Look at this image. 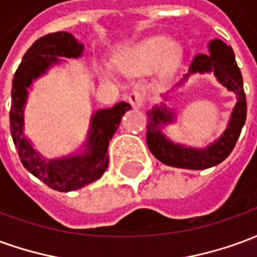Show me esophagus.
<instances>
[{"instance_id": "1", "label": "esophagus", "mask_w": 257, "mask_h": 257, "mask_svg": "<svg viewBox=\"0 0 257 257\" xmlns=\"http://www.w3.org/2000/svg\"><path fill=\"white\" fill-rule=\"evenodd\" d=\"M128 100L135 108H140V107L143 106V103H145V96H143L140 89H132L129 92Z\"/></svg>"}]
</instances>
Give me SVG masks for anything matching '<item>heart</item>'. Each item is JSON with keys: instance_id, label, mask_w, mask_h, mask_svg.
<instances>
[{"instance_id": "heart-1", "label": "heart", "mask_w": 257, "mask_h": 257, "mask_svg": "<svg viewBox=\"0 0 257 257\" xmlns=\"http://www.w3.org/2000/svg\"><path fill=\"white\" fill-rule=\"evenodd\" d=\"M182 56V49L169 37H151L131 51L125 66L138 71H149L161 63L162 71L169 73Z\"/></svg>"}]
</instances>
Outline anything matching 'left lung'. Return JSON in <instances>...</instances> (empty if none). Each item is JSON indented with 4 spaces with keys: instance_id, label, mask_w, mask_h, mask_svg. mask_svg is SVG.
Here are the masks:
<instances>
[{
    "instance_id": "8db88e82",
    "label": "left lung",
    "mask_w": 257,
    "mask_h": 257,
    "mask_svg": "<svg viewBox=\"0 0 257 257\" xmlns=\"http://www.w3.org/2000/svg\"><path fill=\"white\" fill-rule=\"evenodd\" d=\"M209 53L195 55L190 64L189 73L178 82V86L191 77V74L213 73L217 81L227 89L237 95V103L231 112L226 131L215 143H210L205 149H193L176 145L162 134V126L175 121V112L171 111L165 103L154 106L147 111V146L151 154L158 161L168 167L183 169H206L224 161L237 143L246 119V97L243 92V81L241 70L237 66L235 56L230 45L221 40L209 42Z\"/></svg>"
}]
</instances>
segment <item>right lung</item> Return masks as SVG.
Segmentation results:
<instances>
[{"mask_svg":"<svg viewBox=\"0 0 257 257\" xmlns=\"http://www.w3.org/2000/svg\"><path fill=\"white\" fill-rule=\"evenodd\" d=\"M84 45L73 34L58 31L38 38L25 53L12 81V104L9 111L11 135L23 167L36 178L56 191H74L101 178L108 167V143L115 134L121 118L131 104L119 101L111 108L96 111L90 118V128L85 142L84 154L47 160L34 150L25 135V106L27 88L40 75L47 73L59 58H79Z\"/></svg>","mask_w":257,"mask_h":257,"instance_id":"right-lung-1","label":"right lung"}]
</instances>
